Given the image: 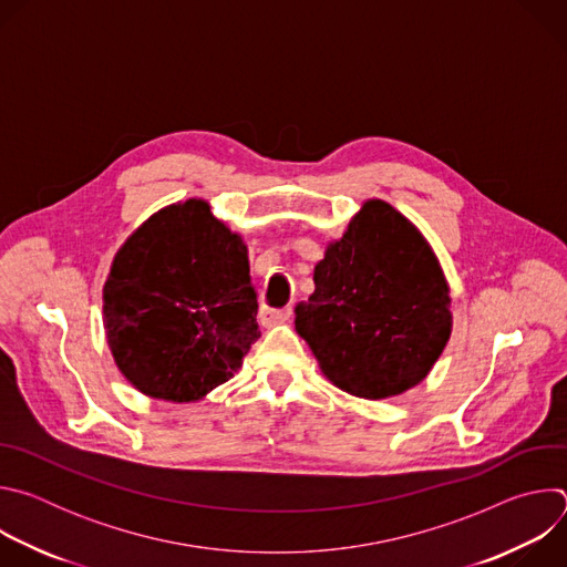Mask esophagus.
Segmentation results:
<instances>
[{
  "label": "esophagus",
  "instance_id": "esophagus-1",
  "mask_svg": "<svg viewBox=\"0 0 567 567\" xmlns=\"http://www.w3.org/2000/svg\"><path fill=\"white\" fill-rule=\"evenodd\" d=\"M289 316H291V307H282V309H276V307H262L260 309V313H258V318H260V322L265 328H274V326H280V322H285V320H289Z\"/></svg>",
  "mask_w": 567,
  "mask_h": 567
}]
</instances>
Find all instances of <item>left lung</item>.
<instances>
[{"label": "left lung", "instance_id": "1", "mask_svg": "<svg viewBox=\"0 0 567 567\" xmlns=\"http://www.w3.org/2000/svg\"><path fill=\"white\" fill-rule=\"evenodd\" d=\"M313 293L296 305V332L337 388L385 399L426 379L453 316L442 267L417 226L368 199L313 267Z\"/></svg>", "mask_w": 567, "mask_h": 567}]
</instances>
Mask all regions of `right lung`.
I'll return each instance as SVG.
<instances>
[{
    "label": "right lung",
    "mask_w": 567,
    "mask_h": 567,
    "mask_svg": "<svg viewBox=\"0 0 567 567\" xmlns=\"http://www.w3.org/2000/svg\"><path fill=\"white\" fill-rule=\"evenodd\" d=\"M247 245L208 202L186 199L143 221L103 287L112 357L143 394L197 401L258 341Z\"/></svg>",
    "instance_id": "add662e5"
}]
</instances>
